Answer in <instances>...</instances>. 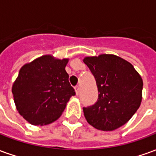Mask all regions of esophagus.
<instances>
[{
    "mask_svg": "<svg viewBox=\"0 0 156 156\" xmlns=\"http://www.w3.org/2000/svg\"><path fill=\"white\" fill-rule=\"evenodd\" d=\"M74 89H75V92H76V94L77 95L79 94V91H80V90H79V87H78V86H76V87L74 88Z\"/></svg>",
    "mask_w": 156,
    "mask_h": 156,
    "instance_id": "esophagus-1",
    "label": "esophagus"
}]
</instances>
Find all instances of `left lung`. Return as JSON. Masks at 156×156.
<instances>
[{"instance_id": "left-lung-1", "label": "left lung", "mask_w": 156, "mask_h": 156, "mask_svg": "<svg viewBox=\"0 0 156 156\" xmlns=\"http://www.w3.org/2000/svg\"><path fill=\"white\" fill-rule=\"evenodd\" d=\"M83 62L95 78L99 93L94 105L83 108L85 119L97 129L115 130L140 106L143 80L130 62L116 55L86 57Z\"/></svg>"}]
</instances>
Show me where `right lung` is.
Segmentation results:
<instances>
[{"mask_svg":"<svg viewBox=\"0 0 156 156\" xmlns=\"http://www.w3.org/2000/svg\"><path fill=\"white\" fill-rule=\"evenodd\" d=\"M68 59L44 55L23 65L12 85L16 109L33 125L57 120L75 91L65 70Z\"/></svg>","mask_w":156,"mask_h":156,"instance_id":"add662e5","label":"right lung"}]
</instances>
